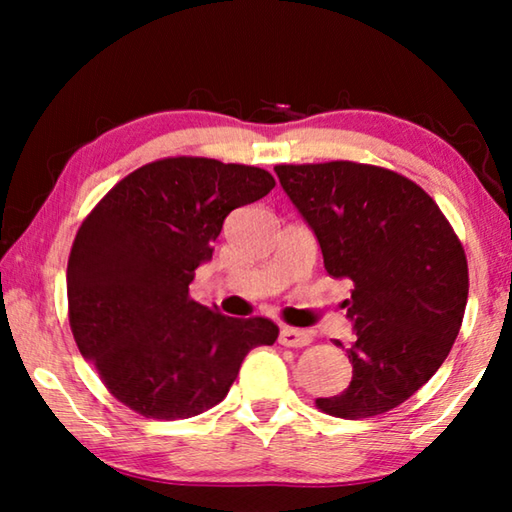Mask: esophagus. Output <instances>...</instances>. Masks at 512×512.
<instances>
[{"mask_svg": "<svg viewBox=\"0 0 512 512\" xmlns=\"http://www.w3.org/2000/svg\"><path fill=\"white\" fill-rule=\"evenodd\" d=\"M314 341V336L307 329H296V327H282L280 329V343L287 345V348H305Z\"/></svg>", "mask_w": 512, "mask_h": 512, "instance_id": "esophagus-1", "label": "esophagus"}]
</instances>
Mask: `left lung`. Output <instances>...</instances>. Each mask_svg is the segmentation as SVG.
I'll list each match as a JSON object with an SVG mask.
<instances>
[{"mask_svg": "<svg viewBox=\"0 0 512 512\" xmlns=\"http://www.w3.org/2000/svg\"><path fill=\"white\" fill-rule=\"evenodd\" d=\"M280 185L314 230L325 271L352 280L345 300L352 381L316 406L345 420L400 406L443 366L467 305V259L433 198L391 169L348 160L277 164Z\"/></svg>", "mask_w": 512, "mask_h": 512, "instance_id": "1", "label": "left lung"}]
</instances>
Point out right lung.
Segmentation results:
<instances>
[{"label":"right lung","mask_w":512,"mask_h":512,"mask_svg":"<svg viewBox=\"0 0 512 512\" xmlns=\"http://www.w3.org/2000/svg\"><path fill=\"white\" fill-rule=\"evenodd\" d=\"M273 187L246 164L164 158L119 180L81 223L67 262L69 327L128 409L192 418L228 395L250 350L275 343L268 318H230L189 296L225 216Z\"/></svg>","instance_id":"add662e5"}]
</instances>
